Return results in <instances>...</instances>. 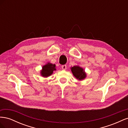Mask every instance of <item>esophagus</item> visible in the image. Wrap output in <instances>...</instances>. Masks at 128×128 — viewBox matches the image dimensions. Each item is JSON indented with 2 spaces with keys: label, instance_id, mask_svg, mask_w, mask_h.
<instances>
[{
  "label": "esophagus",
  "instance_id": "esophagus-1",
  "mask_svg": "<svg viewBox=\"0 0 128 128\" xmlns=\"http://www.w3.org/2000/svg\"><path fill=\"white\" fill-rule=\"evenodd\" d=\"M61 68L63 69V70H66V69H67V66L66 65H62L61 66Z\"/></svg>",
  "mask_w": 128,
  "mask_h": 128
}]
</instances>
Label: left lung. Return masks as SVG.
<instances>
[{
  "mask_svg": "<svg viewBox=\"0 0 128 128\" xmlns=\"http://www.w3.org/2000/svg\"><path fill=\"white\" fill-rule=\"evenodd\" d=\"M72 75L75 78L79 80H82L86 78V73L84 69L79 66L78 65L70 67Z\"/></svg>",
  "mask_w": 128,
  "mask_h": 128,
  "instance_id": "obj_1",
  "label": "left lung"
}]
</instances>
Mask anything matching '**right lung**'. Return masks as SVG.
<instances>
[{
	"instance_id": "1",
	"label": "right lung",
	"mask_w": 128,
	"mask_h": 128,
	"mask_svg": "<svg viewBox=\"0 0 128 128\" xmlns=\"http://www.w3.org/2000/svg\"><path fill=\"white\" fill-rule=\"evenodd\" d=\"M56 70V66L55 64L48 62L42 67V69L40 70V75L43 77H48L51 76L53 73V72Z\"/></svg>"
}]
</instances>
